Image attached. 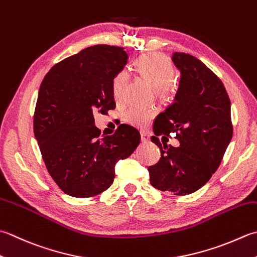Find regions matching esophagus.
<instances>
[{"mask_svg":"<svg viewBox=\"0 0 257 257\" xmlns=\"http://www.w3.org/2000/svg\"><path fill=\"white\" fill-rule=\"evenodd\" d=\"M140 137H142V142L143 143H148L149 142V136L148 134H146L144 132L140 133Z\"/></svg>","mask_w":257,"mask_h":257,"instance_id":"esophagus-1","label":"esophagus"}]
</instances>
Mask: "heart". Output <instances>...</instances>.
<instances>
[{"mask_svg": "<svg viewBox=\"0 0 257 257\" xmlns=\"http://www.w3.org/2000/svg\"><path fill=\"white\" fill-rule=\"evenodd\" d=\"M135 70L142 77L156 88L158 95L163 99H172L176 93L175 69L169 59L160 53H149L142 55L135 62ZM129 81V72L127 70H120L112 79V95L114 100L120 101L123 98L125 88ZM155 115V110L134 105L124 112L123 118L130 124L136 127H146Z\"/></svg>", "mask_w": 257, "mask_h": 257, "instance_id": "obj_1", "label": "heart"}]
</instances>
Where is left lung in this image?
I'll list each match as a JSON object with an SVG mask.
<instances>
[{
  "mask_svg": "<svg viewBox=\"0 0 257 257\" xmlns=\"http://www.w3.org/2000/svg\"><path fill=\"white\" fill-rule=\"evenodd\" d=\"M172 59L182 77L175 101L156 118L152 142L160 159L148 172L155 188L185 196L202 188L218 168L233 124L230 100L217 75L188 53L175 52ZM170 133L176 134L179 148L159 142L157 135Z\"/></svg>",
  "mask_w": 257,
  "mask_h": 257,
  "instance_id": "obj_1",
  "label": "left lung"
}]
</instances>
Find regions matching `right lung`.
<instances>
[{
	"label": "right lung",
	"instance_id": "right-lung-1",
	"mask_svg": "<svg viewBox=\"0 0 257 257\" xmlns=\"http://www.w3.org/2000/svg\"><path fill=\"white\" fill-rule=\"evenodd\" d=\"M121 47L98 44L54 64L40 85L34 136L50 176L72 197H92L112 185L114 167L140 143L129 124L100 135L94 112L115 108L112 79L127 63Z\"/></svg>",
	"mask_w": 257,
	"mask_h": 257
}]
</instances>
